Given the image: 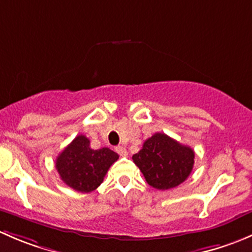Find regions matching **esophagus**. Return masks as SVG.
Wrapping results in <instances>:
<instances>
[{
  "label": "esophagus",
  "mask_w": 252,
  "mask_h": 252,
  "mask_svg": "<svg viewBox=\"0 0 252 252\" xmlns=\"http://www.w3.org/2000/svg\"><path fill=\"white\" fill-rule=\"evenodd\" d=\"M116 151H117V154H118L119 156H122V157H126V155H128V152H126V147H123V146L116 147Z\"/></svg>",
  "instance_id": "esophagus-1"
}]
</instances>
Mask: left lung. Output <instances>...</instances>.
<instances>
[{"instance_id":"obj_1","label":"left lung","mask_w":252,"mask_h":252,"mask_svg":"<svg viewBox=\"0 0 252 252\" xmlns=\"http://www.w3.org/2000/svg\"><path fill=\"white\" fill-rule=\"evenodd\" d=\"M191 147L182 145L163 133L147 139L133 161L147 184L158 190H168L187 180L194 167Z\"/></svg>"}]
</instances>
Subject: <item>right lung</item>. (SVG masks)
<instances>
[{
  "mask_svg": "<svg viewBox=\"0 0 252 252\" xmlns=\"http://www.w3.org/2000/svg\"><path fill=\"white\" fill-rule=\"evenodd\" d=\"M118 157L108 147L91 149L90 140L85 135H78L58 155L56 169L68 187L80 192H90L100 187Z\"/></svg>",
  "mask_w": 252,
  "mask_h": 252,
  "instance_id": "1",
  "label": "right lung"
}]
</instances>
